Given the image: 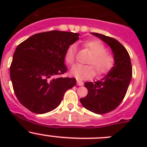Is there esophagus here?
I'll list each match as a JSON object with an SVG mask.
<instances>
[{
    "label": "esophagus",
    "mask_w": 147,
    "mask_h": 147,
    "mask_svg": "<svg viewBox=\"0 0 147 147\" xmlns=\"http://www.w3.org/2000/svg\"><path fill=\"white\" fill-rule=\"evenodd\" d=\"M77 84H78V86H82L83 84H84V82H82V81H80V80H77Z\"/></svg>",
    "instance_id": "esophagus-1"
}]
</instances>
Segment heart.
Listing matches in <instances>:
<instances>
[{
	"instance_id": "heart-1",
	"label": "heart",
	"mask_w": 147,
	"mask_h": 147,
	"mask_svg": "<svg viewBox=\"0 0 147 147\" xmlns=\"http://www.w3.org/2000/svg\"><path fill=\"white\" fill-rule=\"evenodd\" d=\"M83 45L91 52L92 56L89 59L88 63L95 67L98 75H104L112 69L115 59L112 54L106 52V47L101 42L97 40H90L85 41ZM75 46L69 45L65 54V61L67 64H73L75 60ZM92 65H76L71 68L69 74L78 80L87 79L92 77L95 73L94 66Z\"/></svg>"
}]
</instances>
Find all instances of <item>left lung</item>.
Masks as SVG:
<instances>
[{"label": "left lung", "mask_w": 147, "mask_h": 147, "mask_svg": "<svg viewBox=\"0 0 147 147\" xmlns=\"http://www.w3.org/2000/svg\"><path fill=\"white\" fill-rule=\"evenodd\" d=\"M91 34L110 47L115 59L114 66L101 80L84 83L88 93L80 100L84 108L102 115L115 109L122 102L131 82L132 67L128 52L119 41L102 34Z\"/></svg>", "instance_id": "obj_1"}]
</instances>
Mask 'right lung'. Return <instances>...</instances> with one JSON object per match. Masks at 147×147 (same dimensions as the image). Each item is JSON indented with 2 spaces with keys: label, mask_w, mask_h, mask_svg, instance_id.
Returning a JSON list of instances; mask_svg holds the SVG:
<instances>
[{
  "label": "right lung",
  "mask_w": 147,
  "mask_h": 147,
  "mask_svg": "<svg viewBox=\"0 0 147 147\" xmlns=\"http://www.w3.org/2000/svg\"><path fill=\"white\" fill-rule=\"evenodd\" d=\"M79 33L53 30L32 35L18 45L10 67L19 102L36 114L57 108L65 92L76 84L72 78H55L67 72L65 54Z\"/></svg>",
  "instance_id": "obj_1"
}]
</instances>
